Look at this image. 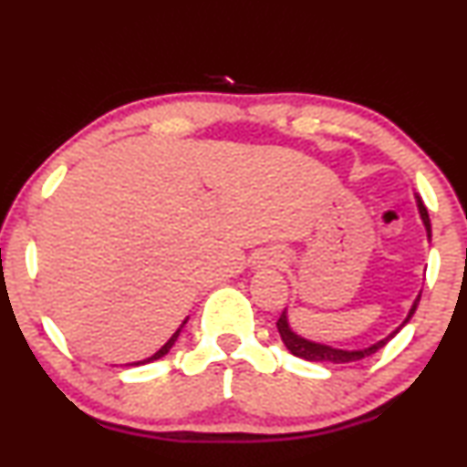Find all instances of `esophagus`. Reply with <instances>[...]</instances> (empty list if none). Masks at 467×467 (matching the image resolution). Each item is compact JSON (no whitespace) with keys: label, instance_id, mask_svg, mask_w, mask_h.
I'll use <instances>...</instances> for the list:
<instances>
[{"label":"esophagus","instance_id":"34e87169","mask_svg":"<svg viewBox=\"0 0 467 467\" xmlns=\"http://www.w3.org/2000/svg\"><path fill=\"white\" fill-rule=\"evenodd\" d=\"M269 265H278V263L276 261H269Z\"/></svg>","mask_w":467,"mask_h":467}]
</instances>
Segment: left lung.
<instances>
[{
	"instance_id": "left-lung-1",
	"label": "left lung",
	"mask_w": 467,
	"mask_h": 467,
	"mask_svg": "<svg viewBox=\"0 0 467 467\" xmlns=\"http://www.w3.org/2000/svg\"><path fill=\"white\" fill-rule=\"evenodd\" d=\"M418 209H420V215H422V222H424V226H426V233H429V237H431V219H429V211H426L424 202L420 200V198H418ZM420 296H422V294H420ZM420 296L415 297L411 311H409V316H407V319H404V322H402V326L407 324L409 319H411V316L415 313V308H418ZM276 326H278L280 339H283V344L287 346V350L291 352V355L305 358V361H317V363H355V361H361V358H368V357H372L374 352H379L380 348H383V346L387 344V341H389L391 337H394V335L398 333V330L402 328V326H400V328L394 330V333H391L389 337H385V339L376 341L374 346L365 348V350H337V348H333V346L316 344V341L302 339L300 335H296L294 330L289 328L287 313H285V311H283V316L278 317Z\"/></svg>"
}]
</instances>
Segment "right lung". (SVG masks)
Instances as JSON below:
<instances>
[{
    "label": "right lung",
    "mask_w": 467,
    "mask_h": 467,
    "mask_svg": "<svg viewBox=\"0 0 467 467\" xmlns=\"http://www.w3.org/2000/svg\"><path fill=\"white\" fill-rule=\"evenodd\" d=\"M184 324H187V319H184V322H182V326H184ZM182 326H180V328L176 330V333H173V335H171V339H170V341H167V344H165V346H162V348H161V350H159V352H156V355H151L150 358H145V361H139V363H132V365H143V363L156 361V358L165 357V355H167V352H170V350H171V346H173V344H176V339H178L180 330H182Z\"/></svg>",
    "instance_id": "right-lung-1"
}]
</instances>
